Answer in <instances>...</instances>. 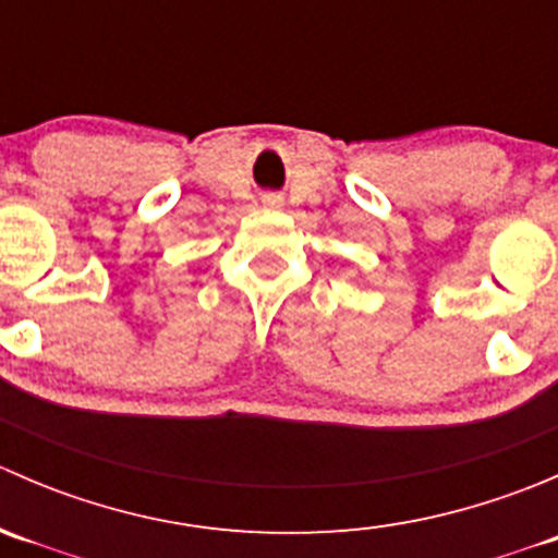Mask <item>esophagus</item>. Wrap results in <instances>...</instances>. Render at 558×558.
<instances>
[{
  "label": "esophagus",
  "mask_w": 558,
  "mask_h": 558,
  "mask_svg": "<svg viewBox=\"0 0 558 558\" xmlns=\"http://www.w3.org/2000/svg\"><path fill=\"white\" fill-rule=\"evenodd\" d=\"M267 205H280L278 196H267Z\"/></svg>",
  "instance_id": "esophagus-1"
}]
</instances>
